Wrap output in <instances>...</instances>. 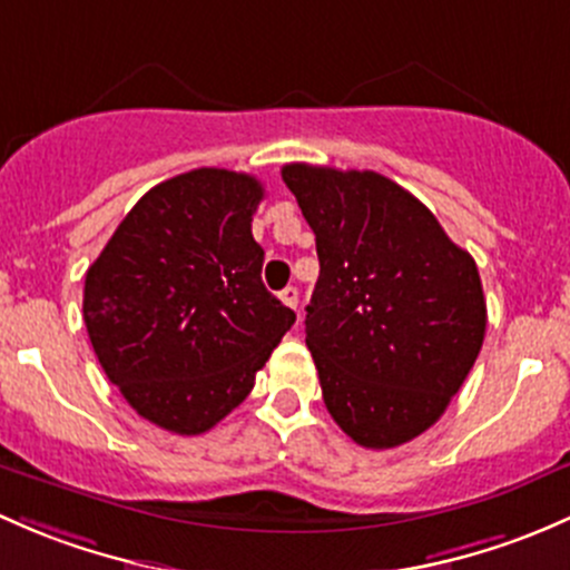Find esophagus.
<instances>
[{"label":"esophagus","instance_id":"1","mask_svg":"<svg viewBox=\"0 0 570 570\" xmlns=\"http://www.w3.org/2000/svg\"><path fill=\"white\" fill-rule=\"evenodd\" d=\"M278 297L284 301V305H289V308H297V303H301V292H297L295 286H286Z\"/></svg>","mask_w":570,"mask_h":570}]
</instances>
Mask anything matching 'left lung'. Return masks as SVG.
I'll use <instances>...</instances> for the list:
<instances>
[{"label":"left lung","mask_w":570,"mask_h":570,"mask_svg":"<svg viewBox=\"0 0 570 570\" xmlns=\"http://www.w3.org/2000/svg\"><path fill=\"white\" fill-rule=\"evenodd\" d=\"M281 177L316 235L305 344L327 412L357 445H404L440 421L483 346L475 259L376 171L286 164Z\"/></svg>","instance_id":"left-lung-1"}]
</instances>
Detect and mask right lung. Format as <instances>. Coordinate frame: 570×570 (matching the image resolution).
<instances>
[{
    "instance_id": "1",
    "label": "right lung",
    "mask_w": 570,
    "mask_h": 570,
    "mask_svg": "<svg viewBox=\"0 0 570 570\" xmlns=\"http://www.w3.org/2000/svg\"><path fill=\"white\" fill-rule=\"evenodd\" d=\"M256 177L177 175L136 202L83 281V325L130 406L171 434H205L245 401L295 325L262 284Z\"/></svg>"
}]
</instances>
